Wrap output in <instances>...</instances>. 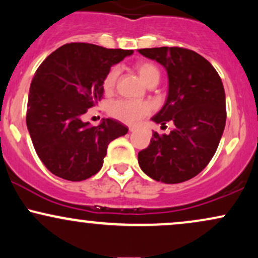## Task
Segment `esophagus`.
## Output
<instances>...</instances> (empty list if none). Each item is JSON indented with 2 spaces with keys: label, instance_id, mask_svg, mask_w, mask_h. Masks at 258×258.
<instances>
[{
  "label": "esophagus",
  "instance_id": "1",
  "mask_svg": "<svg viewBox=\"0 0 258 258\" xmlns=\"http://www.w3.org/2000/svg\"><path fill=\"white\" fill-rule=\"evenodd\" d=\"M135 130H136V127H130V131H131V132L135 131Z\"/></svg>",
  "mask_w": 258,
  "mask_h": 258
}]
</instances>
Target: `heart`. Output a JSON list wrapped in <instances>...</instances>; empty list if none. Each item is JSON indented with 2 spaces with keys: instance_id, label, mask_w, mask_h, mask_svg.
Segmentation results:
<instances>
[{
  "instance_id": "obj_1",
  "label": "heart",
  "mask_w": 258,
  "mask_h": 258,
  "mask_svg": "<svg viewBox=\"0 0 258 258\" xmlns=\"http://www.w3.org/2000/svg\"><path fill=\"white\" fill-rule=\"evenodd\" d=\"M136 70L146 84H150L152 81H159L160 72L156 65L148 61H141L136 65ZM120 70L117 67H112L105 74L103 79V88L105 92H111L116 85L119 79ZM152 111V106L147 102H138L131 99H116L110 102L108 106V112L111 117L127 123V125H135L139 120L146 117Z\"/></svg>"
}]
</instances>
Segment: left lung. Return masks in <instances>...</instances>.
Segmentation results:
<instances>
[{
  "label": "left lung",
  "mask_w": 258,
  "mask_h": 258,
  "mask_svg": "<svg viewBox=\"0 0 258 258\" xmlns=\"http://www.w3.org/2000/svg\"><path fill=\"white\" fill-rule=\"evenodd\" d=\"M166 69V103L152 117L172 121L168 135L153 133L148 148L138 153L142 171L158 182L174 184L199 174L215 155L226 126L223 84L210 61L180 47L138 49Z\"/></svg>",
  "instance_id": "1"
}]
</instances>
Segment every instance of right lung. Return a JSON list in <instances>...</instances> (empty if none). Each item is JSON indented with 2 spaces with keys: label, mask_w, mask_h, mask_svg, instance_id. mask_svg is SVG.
Returning a JSON list of instances; mask_svg holds the SVG:
<instances>
[{
  "label": "right lung",
  "mask_w": 258,
  "mask_h": 258,
  "mask_svg": "<svg viewBox=\"0 0 258 258\" xmlns=\"http://www.w3.org/2000/svg\"><path fill=\"white\" fill-rule=\"evenodd\" d=\"M132 49H108L73 42L41 63L29 91L26 126L47 170L67 180L90 178L103 166L109 143L128 128L114 119L84 122L87 109L102 99L103 79Z\"/></svg>",
  "instance_id": "obj_1"
}]
</instances>
